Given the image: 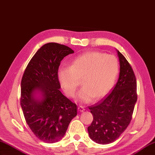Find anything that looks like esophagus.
Wrapping results in <instances>:
<instances>
[{
	"mask_svg": "<svg viewBox=\"0 0 155 155\" xmlns=\"http://www.w3.org/2000/svg\"><path fill=\"white\" fill-rule=\"evenodd\" d=\"M78 110H79V111H80V112L84 111H85L84 107V106H81V105H80V106L78 107Z\"/></svg>",
	"mask_w": 155,
	"mask_h": 155,
	"instance_id": "34e87169",
	"label": "esophagus"
}]
</instances>
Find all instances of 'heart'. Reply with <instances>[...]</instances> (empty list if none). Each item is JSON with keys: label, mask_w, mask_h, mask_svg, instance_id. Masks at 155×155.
I'll return each mask as SVG.
<instances>
[{"label": "heart", "mask_w": 155, "mask_h": 155, "mask_svg": "<svg viewBox=\"0 0 155 155\" xmlns=\"http://www.w3.org/2000/svg\"><path fill=\"white\" fill-rule=\"evenodd\" d=\"M119 73V62L113 55L92 51L73 60L70 67L61 66L58 77L65 93L74 97L82 80L79 101L87 103L105 95L114 84Z\"/></svg>", "instance_id": "heart-1"}]
</instances>
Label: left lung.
<instances>
[{"instance_id":"left-lung-1","label":"left lung","mask_w":155,"mask_h":155,"mask_svg":"<svg viewBox=\"0 0 155 155\" xmlns=\"http://www.w3.org/2000/svg\"><path fill=\"white\" fill-rule=\"evenodd\" d=\"M120 62L118 81L111 93L89 109L94 119L87 127L89 137L98 144L115 141L131 121L137 100L135 73L125 56L117 50Z\"/></svg>"}]
</instances>
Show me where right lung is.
<instances>
[{"mask_svg":"<svg viewBox=\"0 0 155 155\" xmlns=\"http://www.w3.org/2000/svg\"><path fill=\"white\" fill-rule=\"evenodd\" d=\"M73 50L63 44H44L30 60L21 81L20 105L26 123L38 138L59 141L77 115L78 106L61 94L58 77L61 61ZM39 93L40 98L35 95Z\"/></svg>","mask_w":155,"mask_h":155,"instance_id":"obj_1","label":"right lung"}]
</instances>
